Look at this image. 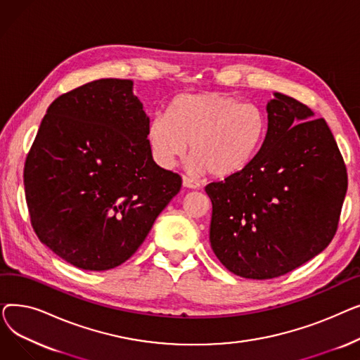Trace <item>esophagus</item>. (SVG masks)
I'll return each instance as SVG.
<instances>
[{"label":"esophagus","instance_id":"obj_1","mask_svg":"<svg viewBox=\"0 0 360 360\" xmlns=\"http://www.w3.org/2000/svg\"><path fill=\"white\" fill-rule=\"evenodd\" d=\"M182 184L186 188H193V190H197V188H200V182L197 179L190 178V176H186V175L182 178Z\"/></svg>","mask_w":360,"mask_h":360}]
</instances>
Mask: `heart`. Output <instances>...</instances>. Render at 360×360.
<instances>
[{
	"label": "heart",
	"mask_w": 360,
	"mask_h": 360,
	"mask_svg": "<svg viewBox=\"0 0 360 360\" xmlns=\"http://www.w3.org/2000/svg\"><path fill=\"white\" fill-rule=\"evenodd\" d=\"M267 117L258 106L223 91L184 94L148 122L151 155L172 167L190 144L191 167L214 178L233 176L258 156L267 139Z\"/></svg>",
	"instance_id": "obj_1"
}]
</instances>
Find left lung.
I'll list each match as a JSON object with an SVG mask.
<instances>
[{
    "label": "left lung",
    "mask_w": 360,
    "mask_h": 360,
    "mask_svg": "<svg viewBox=\"0 0 360 360\" xmlns=\"http://www.w3.org/2000/svg\"><path fill=\"white\" fill-rule=\"evenodd\" d=\"M269 132L242 172L212 182L210 243L236 276L267 280L305 264L333 240L347 191V169L324 118L274 93Z\"/></svg>",
    "instance_id": "obj_1"
}]
</instances>
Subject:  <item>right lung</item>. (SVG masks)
<instances>
[{
  "instance_id": "right-lung-1",
  "label": "right lung",
  "mask_w": 360,
  "mask_h": 360,
  "mask_svg": "<svg viewBox=\"0 0 360 360\" xmlns=\"http://www.w3.org/2000/svg\"><path fill=\"white\" fill-rule=\"evenodd\" d=\"M132 82L102 79L48 108L25 163L32 228L74 267L103 271L134 254L182 178L158 166Z\"/></svg>"
}]
</instances>
